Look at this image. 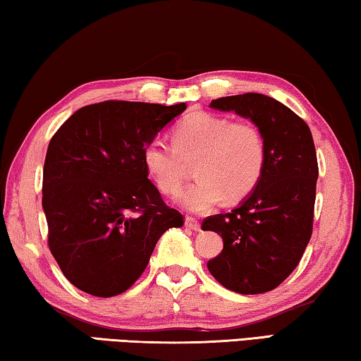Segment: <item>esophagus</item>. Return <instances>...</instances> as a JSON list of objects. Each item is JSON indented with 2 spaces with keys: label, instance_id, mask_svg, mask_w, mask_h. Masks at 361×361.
Returning a JSON list of instances; mask_svg holds the SVG:
<instances>
[{
  "label": "esophagus",
  "instance_id": "esophagus-1",
  "mask_svg": "<svg viewBox=\"0 0 361 361\" xmlns=\"http://www.w3.org/2000/svg\"><path fill=\"white\" fill-rule=\"evenodd\" d=\"M185 227L195 230V232H198L200 230V222L197 219H193V217H185Z\"/></svg>",
  "mask_w": 361,
  "mask_h": 361
}]
</instances>
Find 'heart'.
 I'll use <instances>...</instances> for the list:
<instances>
[{"instance_id": "b5f03b06", "label": "heart", "mask_w": 361, "mask_h": 361, "mask_svg": "<svg viewBox=\"0 0 361 361\" xmlns=\"http://www.w3.org/2000/svg\"><path fill=\"white\" fill-rule=\"evenodd\" d=\"M173 147L152 140L142 152L147 173L163 193L180 190V158L195 159L197 182L177 197V203L188 212L203 214L227 202H240L261 180L267 147L256 125L232 121L209 111H195L174 128Z\"/></svg>"}]
</instances>
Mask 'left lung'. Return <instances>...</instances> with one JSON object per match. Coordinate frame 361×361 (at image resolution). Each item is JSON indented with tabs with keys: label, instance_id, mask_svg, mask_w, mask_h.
<instances>
[{
	"label": "left lung",
	"instance_id": "left-lung-1",
	"mask_svg": "<svg viewBox=\"0 0 361 361\" xmlns=\"http://www.w3.org/2000/svg\"><path fill=\"white\" fill-rule=\"evenodd\" d=\"M209 107L235 111L261 129L267 159L261 180L243 202L203 221V230L224 240L208 269L230 291L267 293L298 267L312 236L318 179L314 139L302 118L264 94L221 97Z\"/></svg>",
	"mask_w": 361,
	"mask_h": 361
}]
</instances>
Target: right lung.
I'll return each instance as SVG.
<instances>
[{
    "label": "right lung",
    "mask_w": 361,
    "mask_h": 361,
    "mask_svg": "<svg viewBox=\"0 0 361 361\" xmlns=\"http://www.w3.org/2000/svg\"><path fill=\"white\" fill-rule=\"evenodd\" d=\"M187 105H86L52 135L43 169L49 250L67 280L97 298L125 293L184 217L147 179L142 152Z\"/></svg>",
    "instance_id": "add662e5"
}]
</instances>
